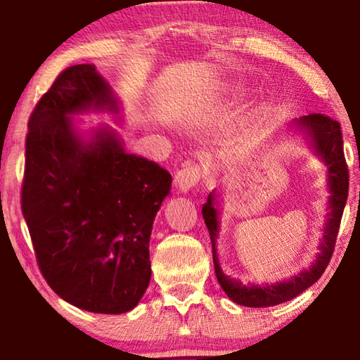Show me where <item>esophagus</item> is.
<instances>
[{"label":"esophagus","instance_id":"obj_1","mask_svg":"<svg viewBox=\"0 0 360 360\" xmlns=\"http://www.w3.org/2000/svg\"><path fill=\"white\" fill-rule=\"evenodd\" d=\"M202 179V168L198 165H182L174 174V184L181 192L191 191Z\"/></svg>","mask_w":360,"mask_h":360}]
</instances>
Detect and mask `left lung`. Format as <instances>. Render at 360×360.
<instances>
[{"label":"left lung","instance_id":"8db88e82","mask_svg":"<svg viewBox=\"0 0 360 360\" xmlns=\"http://www.w3.org/2000/svg\"><path fill=\"white\" fill-rule=\"evenodd\" d=\"M295 125L298 129L308 131V135L313 139L316 152L324 158L328 165V186H330L332 192V211L328 212V219L324 229V238H322L321 245V252L318 255L316 264L309 268L308 271H302L300 275L290 278L289 281L266 285H246L238 281V279H231L229 276H225L221 265H219L216 251L219 224L217 211L214 208V203H212V200H214L212 193L208 195V200H206V203L203 205L202 214L206 227H208L210 231L212 246V262H214L217 281L221 284L225 294H227L233 302L243 304V307H275V304L284 303L288 300H292V298L297 295H300L303 290H307L309 285H313L322 276V273H324L328 262L332 259L335 243H337L341 216H343V210L346 200H348L349 191V172L348 165H346V158L343 152V136H341L340 122L333 120L326 114L314 112L309 115H303V117L295 120Z\"/></svg>","mask_w":360,"mask_h":360}]
</instances>
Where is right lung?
Segmentation results:
<instances>
[{
    "label": "right lung",
    "instance_id": "right-lung-1",
    "mask_svg": "<svg viewBox=\"0 0 360 360\" xmlns=\"http://www.w3.org/2000/svg\"><path fill=\"white\" fill-rule=\"evenodd\" d=\"M117 112L94 65L57 76L28 120L22 212L42 276L75 307L120 314L141 300L150 281L149 238L172 174L127 154L112 131L85 144L70 114Z\"/></svg>",
    "mask_w": 360,
    "mask_h": 360
}]
</instances>
